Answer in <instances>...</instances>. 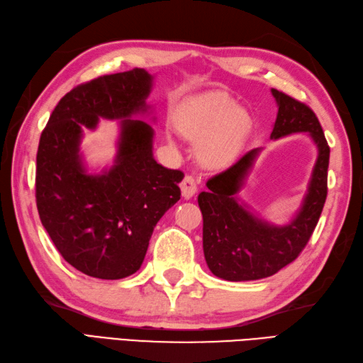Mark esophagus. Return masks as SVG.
<instances>
[{
    "instance_id": "esophagus-1",
    "label": "esophagus",
    "mask_w": 363,
    "mask_h": 363,
    "mask_svg": "<svg viewBox=\"0 0 363 363\" xmlns=\"http://www.w3.org/2000/svg\"><path fill=\"white\" fill-rule=\"evenodd\" d=\"M180 188H182V194L184 199H191L192 196L197 192V182L192 175H186L183 179V182L180 183Z\"/></svg>"
}]
</instances>
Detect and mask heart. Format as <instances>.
Instances as JSON below:
<instances>
[{
  "label": "heart",
  "instance_id": "b5f03b06",
  "mask_svg": "<svg viewBox=\"0 0 363 363\" xmlns=\"http://www.w3.org/2000/svg\"><path fill=\"white\" fill-rule=\"evenodd\" d=\"M179 130L199 144V158L209 167L235 161L248 138L252 119L223 93H209L188 104L175 118Z\"/></svg>",
  "mask_w": 363,
  "mask_h": 363
}]
</instances>
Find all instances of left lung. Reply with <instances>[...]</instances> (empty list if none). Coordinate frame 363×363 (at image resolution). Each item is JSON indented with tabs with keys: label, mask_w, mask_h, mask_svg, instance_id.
<instances>
[{
	"label": "left lung",
	"mask_w": 363,
	"mask_h": 363,
	"mask_svg": "<svg viewBox=\"0 0 363 363\" xmlns=\"http://www.w3.org/2000/svg\"><path fill=\"white\" fill-rule=\"evenodd\" d=\"M278 115L270 138L308 132L318 157L300 211L287 225H272L239 203L236 194L261 149L248 150L227 171L206 182L199 194L203 216V253L209 270L227 281H253L275 275L295 261L315 230L328 196L329 146L315 113L283 91L272 88Z\"/></svg>",
	"instance_id": "obj_1"
}]
</instances>
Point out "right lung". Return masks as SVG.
<instances>
[{"mask_svg": "<svg viewBox=\"0 0 363 363\" xmlns=\"http://www.w3.org/2000/svg\"><path fill=\"white\" fill-rule=\"evenodd\" d=\"M146 69L101 76L59 101L40 136L35 199L40 220L68 264L99 279L140 270L157 222L180 200L182 171L158 164L146 115ZM121 121L114 166L88 174L78 154L84 128L99 118Z\"/></svg>", "mask_w": 363, "mask_h": 363, "instance_id": "obj_1", "label": "right lung"}]
</instances>
